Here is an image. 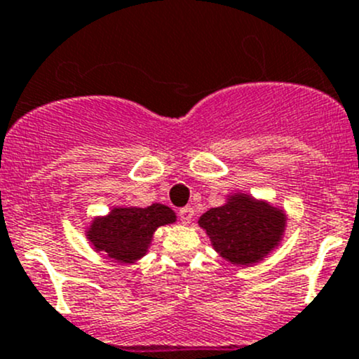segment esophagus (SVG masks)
Wrapping results in <instances>:
<instances>
[{
  "mask_svg": "<svg viewBox=\"0 0 359 359\" xmlns=\"http://www.w3.org/2000/svg\"><path fill=\"white\" fill-rule=\"evenodd\" d=\"M179 217L180 220H182V224H191V220H193L194 217V208L193 206H184V208L179 210Z\"/></svg>",
  "mask_w": 359,
  "mask_h": 359,
  "instance_id": "esophagus-1",
  "label": "esophagus"
}]
</instances>
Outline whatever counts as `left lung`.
Returning <instances> with one entry per match:
<instances>
[{"mask_svg":"<svg viewBox=\"0 0 359 359\" xmlns=\"http://www.w3.org/2000/svg\"><path fill=\"white\" fill-rule=\"evenodd\" d=\"M198 224L206 231L215 252L227 262L252 266L280 245L287 215L267 201L234 193L222 206L203 213Z\"/></svg>","mask_w":359,"mask_h":359,"instance_id":"8db88e82","label":"left lung"}]
</instances>
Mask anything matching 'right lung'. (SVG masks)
<instances>
[{"mask_svg":"<svg viewBox=\"0 0 359 359\" xmlns=\"http://www.w3.org/2000/svg\"><path fill=\"white\" fill-rule=\"evenodd\" d=\"M175 220V212L161 203L146 208L114 206L107 215L92 220L86 238L95 252H102L107 259L132 264L146 255L154 231Z\"/></svg>","mask_w":359,"mask_h":359,"instance_id":"obj_1","label":"right lung"}]
</instances>
